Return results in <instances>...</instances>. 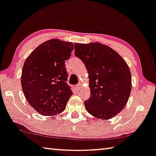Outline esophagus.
Here are the masks:
<instances>
[{
    "label": "esophagus",
    "mask_w": 156,
    "mask_h": 156,
    "mask_svg": "<svg viewBox=\"0 0 156 156\" xmlns=\"http://www.w3.org/2000/svg\"><path fill=\"white\" fill-rule=\"evenodd\" d=\"M80 84H77L76 86V91H78L79 90H80Z\"/></svg>",
    "instance_id": "obj_1"
}]
</instances>
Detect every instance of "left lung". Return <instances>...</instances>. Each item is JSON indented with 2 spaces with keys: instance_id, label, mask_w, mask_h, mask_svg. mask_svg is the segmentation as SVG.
Masks as SVG:
<instances>
[{
  "instance_id": "obj_1",
  "label": "left lung",
  "mask_w": 156,
  "mask_h": 156,
  "mask_svg": "<svg viewBox=\"0 0 156 156\" xmlns=\"http://www.w3.org/2000/svg\"><path fill=\"white\" fill-rule=\"evenodd\" d=\"M75 54L88 73L90 96L84 102L86 109L98 119H112L124 108L130 95L128 66L116 51L99 42L75 43Z\"/></svg>"
}]
</instances>
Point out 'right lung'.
<instances>
[{
	"instance_id": "add662e5",
	"label": "right lung",
	"mask_w": 156,
	"mask_h": 156,
	"mask_svg": "<svg viewBox=\"0 0 156 156\" xmlns=\"http://www.w3.org/2000/svg\"><path fill=\"white\" fill-rule=\"evenodd\" d=\"M74 49L72 42L47 40L31 53L23 64L21 83L28 102L43 116L63 112L73 94L67 84L65 61Z\"/></svg>"
}]
</instances>
